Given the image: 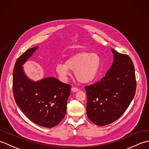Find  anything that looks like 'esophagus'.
I'll return each mask as SVG.
<instances>
[{
  "label": "esophagus",
  "instance_id": "obj_1",
  "mask_svg": "<svg viewBox=\"0 0 149 149\" xmlns=\"http://www.w3.org/2000/svg\"><path fill=\"white\" fill-rule=\"evenodd\" d=\"M71 90H72V91H74V92H76V91H79L78 88H75V87H72Z\"/></svg>",
  "mask_w": 149,
  "mask_h": 149
}]
</instances>
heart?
Returning a JSON list of instances; mask_svg holds the SVG:
<instances>
[{
    "label": "heart",
    "instance_id": "heart-1",
    "mask_svg": "<svg viewBox=\"0 0 149 149\" xmlns=\"http://www.w3.org/2000/svg\"><path fill=\"white\" fill-rule=\"evenodd\" d=\"M100 64L101 59L97 54L83 51L70 57L65 64L58 63L56 70L64 79L70 75L69 70L74 71L75 77L79 82L88 83L96 77Z\"/></svg>",
    "mask_w": 149,
    "mask_h": 149
}]
</instances>
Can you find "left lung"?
I'll use <instances>...</instances> for the list:
<instances>
[{"label":"left lung","instance_id":"left-lung-1","mask_svg":"<svg viewBox=\"0 0 149 149\" xmlns=\"http://www.w3.org/2000/svg\"><path fill=\"white\" fill-rule=\"evenodd\" d=\"M113 64L100 81L85 86L87 116L104 126L118 120L130 105L136 89L134 67L128 55L112 49Z\"/></svg>","mask_w":149,"mask_h":149}]
</instances>
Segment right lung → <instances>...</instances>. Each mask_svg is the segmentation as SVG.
Segmentation results:
<instances>
[{
    "label": "right lung",
    "mask_w": 149,
    "mask_h": 149,
    "mask_svg": "<svg viewBox=\"0 0 149 149\" xmlns=\"http://www.w3.org/2000/svg\"><path fill=\"white\" fill-rule=\"evenodd\" d=\"M37 48L27 50L17 59L13 74V91L17 106L28 118L37 125L50 128L65 117L71 86L54 77L34 82L26 76L22 65Z\"/></svg>",
    "instance_id": "obj_1"
}]
</instances>
